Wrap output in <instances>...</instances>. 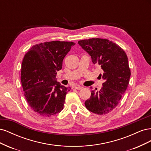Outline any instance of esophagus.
I'll return each instance as SVG.
<instances>
[{
  "label": "esophagus",
  "instance_id": "obj_1",
  "mask_svg": "<svg viewBox=\"0 0 151 151\" xmlns=\"http://www.w3.org/2000/svg\"><path fill=\"white\" fill-rule=\"evenodd\" d=\"M83 88L81 86H75V89H77V90H80V89H82Z\"/></svg>",
  "mask_w": 151,
  "mask_h": 151
}]
</instances>
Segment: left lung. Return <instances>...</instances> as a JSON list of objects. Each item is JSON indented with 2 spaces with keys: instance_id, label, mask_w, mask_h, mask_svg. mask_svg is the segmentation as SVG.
Here are the masks:
<instances>
[{
  "instance_id": "left-lung-1",
  "label": "left lung",
  "mask_w": 151,
  "mask_h": 151,
  "mask_svg": "<svg viewBox=\"0 0 151 151\" xmlns=\"http://www.w3.org/2000/svg\"><path fill=\"white\" fill-rule=\"evenodd\" d=\"M78 43L91 56L94 64L101 67L103 74L99 76L104 81L99 91L92 90L85 106L94 113L105 115L116 108L129 85L130 70L128 57L122 48L106 39L84 40Z\"/></svg>"
}]
</instances>
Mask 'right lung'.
Masks as SVG:
<instances>
[{
	"label": "right lung",
	"instance_id": "obj_1",
	"mask_svg": "<svg viewBox=\"0 0 151 151\" xmlns=\"http://www.w3.org/2000/svg\"><path fill=\"white\" fill-rule=\"evenodd\" d=\"M76 43L45 42L34 45L25 55L21 68V83L30 108L41 116L50 117L60 113L66 94L70 90L57 81V71L63 60Z\"/></svg>",
	"mask_w": 151,
	"mask_h": 151
}]
</instances>
